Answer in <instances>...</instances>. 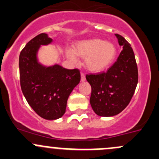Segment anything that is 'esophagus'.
Returning <instances> with one entry per match:
<instances>
[{
  "mask_svg": "<svg viewBox=\"0 0 159 159\" xmlns=\"http://www.w3.org/2000/svg\"><path fill=\"white\" fill-rule=\"evenodd\" d=\"M81 81H84L85 80H86V78H85V75H84V73L81 72Z\"/></svg>",
  "mask_w": 159,
  "mask_h": 159,
  "instance_id": "esophagus-1",
  "label": "esophagus"
}]
</instances>
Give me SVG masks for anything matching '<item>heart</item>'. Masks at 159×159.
Wrapping results in <instances>:
<instances>
[{
  "label": "heart",
  "instance_id": "b5f03b06",
  "mask_svg": "<svg viewBox=\"0 0 159 159\" xmlns=\"http://www.w3.org/2000/svg\"><path fill=\"white\" fill-rule=\"evenodd\" d=\"M77 56L85 58L87 68L93 72L103 71L113 63L116 56V48L113 43L101 39H90L78 42L74 51L67 50L66 56L76 61Z\"/></svg>",
  "mask_w": 159,
  "mask_h": 159
}]
</instances>
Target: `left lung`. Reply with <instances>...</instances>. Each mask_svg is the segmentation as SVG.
Listing matches in <instances>:
<instances>
[{
  "instance_id": "1",
  "label": "left lung",
  "mask_w": 159,
  "mask_h": 159,
  "mask_svg": "<svg viewBox=\"0 0 159 159\" xmlns=\"http://www.w3.org/2000/svg\"><path fill=\"white\" fill-rule=\"evenodd\" d=\"M115 35L123 50L114 64L106 72L86 75L91 86V107L101 116H113L123 111L131 101L138 83L133 50L123 36Z\"/></svg>"
}]
</instances>
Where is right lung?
Returning a JSON list of instances; mask_svg holds the SVG:
<instances>
[{
	"mask_svg": "<svg viewBox=\"0 0 159 159\" xmlns=\"http://www.w3.org/2000/svg\"><path fill=\"white\" fill-rule=\"evenodd\" d=\"M52 39L41 33L28 42L19 57L21 90L33 110L46 120H56L66 113L70 93L81 80L80 71L66 69L58 65L46 67L38 62L40 46Z\"/></svg>",
	"mask_w": 159,
	"mask_h": 159,
	"instance_id": "1",
	"label": "right lung"
}]
</instances>
